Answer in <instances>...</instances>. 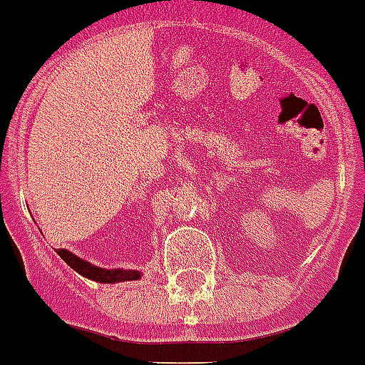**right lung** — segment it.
Instances as JSON below:
<instances>
[{
	"label": "right lung",
	"instance_id": "add662e5",
	"mask_svg": "<svg viewBox=\"0 0 365 365\" xmlns=\"http://www.w3.org/2000/svg\"><path fill=\"white\" fill-rule=\"evenodd\" d=\"M58 256L66 261L67 265L78 274L86 276V278L93 279L98 283H118V282H135L143 274L138 270H125V269H102V267H95L91 263H87L86 259H80L78 256H74L73 252L66 250V248H58Z\"/></svg>",
	"mask_w": 365,
	"mask_h": 365
}]
</instances>
